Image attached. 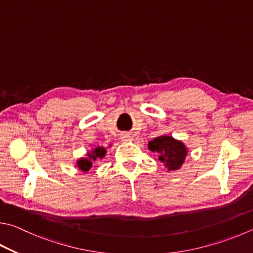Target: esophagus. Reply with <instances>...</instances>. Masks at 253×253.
<instances>
[{
  "instance_id": "obj_1",
  "label": "esophagus",
  "mask_w": 253,
  "mask_h": 253,
  "mask_svg": "<svg viewBox=\"0 0 253 253\" xmlns=\"http://www.w3.org/2000/svg\"><path fill=\"white\" fill-rule=\"evenodd\" d=\"M121 138H122L123 141H128V140L130 139V136L128 135V134H123V135L121 136Z\"/></svg>"
}]
</instances>
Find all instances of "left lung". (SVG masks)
<instances>
[{
  "mask_svg": "<svg viewBox=\"0 0 253 253\" xmlns=\"http://www.w3.org/2000/svg\"><path fill=\"white\" fill-rule=\"evenodd\" d=\"M148 148L158 154V159L164 163L168 171L178 170L187 156V147L171 136H159L148 142Z\"/></svg>",
  "mask_w": 253,
  "mask_h": 253,
  "instance_id": "1",
  "label": "left lung"
}]
</instances>
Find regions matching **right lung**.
I'll return each mask as SVG.
<instances>
[{
    "instance_id": "add662e5",
    "label": "right lung",
    "mask_w": 253,
    "mask_h": 253,
    "mask_svg": "<svg viewBox=\"0 0 253 253\" xmlns=\"http://www.w3.org/2000/svg\"><path fill=\"white\" fill-rule=\"evenodd\" d=\"M105 154H106V149L104 147H96L95 149L87 154V158H81L77 160V167L82 171H88L93 167V162H95L97 158H104Z\"/></svg>"
}]
</instances>
